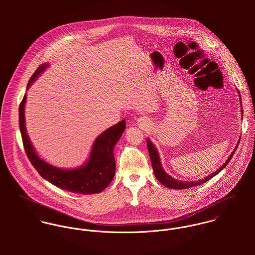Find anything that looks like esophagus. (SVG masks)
I'll use <instances>...</instances> for the list:
<instances>
[{"label": "esophagus", "mask_w": 255, "mask_h": 255, "mask_svg": "<svg viewBox=\"0 0 255 255\" xmlns=\"http://www.w3.org/2000/svg\"><path fill=\"white\" fill-rule=\"evenodd\" d=\"M139 123H143V122H142V120H141V119H140V121H139ZM144 124H145V123H144ZM144 124H142V125H144Z\"/></svg>", "instance_id": "34e87169"}]
</instances>
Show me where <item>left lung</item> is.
Masks as SVG:
<instances>
[{"label": "left lung", "instance_id": "obj_1", "mask_svg": "<svg viewBox=\"0 0 255 255\" xmlns=\"http://www.w3.org/2000/svg\"><path fill=\"white\" fill-rule=\"evenodd\" d=\"M243 112V109H242ZM239 143L236 146L235 150L232 152V154L230 155V157L227 159V161L224 163V165L222 167H220L217 171H215L213 174L209 175L208 177L200 180V181H197V182H181L179 180H176L174 178H172L171 176H169L163 169L162 165H161V162H160V157H159V153L156 149V147L154 146V144L149 140V138H147V147H148V151H149V155H150V160H151V164H152V167H153V172H154V175L156 176L157 180L159 182H161L163 185L167 186V187H170V188H176V189H184V188H188V187H192V186H195V185H199V184H202L204 182L209 181L211 178H213L214 176H216L217 174H219L226 166L227 164L231 161L234 153L236 152Z\"/></svg>", "mask_w": 255, "mask_h": 255}]
</instances>
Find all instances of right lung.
I'll return each mask as SVG.
<instances>
[{
    "mask_svg": "<svg viewBox=\"0 0 255 255\" xmlns=\"http://www.w3.org/2000/svg\"><path fill=\"white\" fill-rule=\"evenodd\" d=\"M47 66V64H43L37 69L27 83V89L35 81L38 75L45 71ZM25 101L26 95L23 96L18 109L19 128L25 153L38 174L57 187L73 193L93 194L104 190L115 176L116 162L114 147L125 131V120L114 125L96 138L90 156L83 166L72 170H64L48 164L37 155L25 128Z\"/></svg>",
    "mask_w": 255,
    "mask_h": 255,
    "instance_id": "add662e5",
    "label": "right lung"
}]
</instances>
